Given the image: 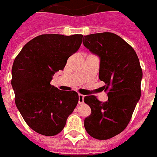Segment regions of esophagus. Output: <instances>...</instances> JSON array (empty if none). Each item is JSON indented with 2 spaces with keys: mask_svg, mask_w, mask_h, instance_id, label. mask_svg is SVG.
<instances>
[{
  "mask_svg": "<svg viewBox=\"0 0 157 157\" xmlns=\"http://www.w3.org/2000/svg\"><path fill=\"white\" fill-rule=\"evenodd\" d=\"M78 96H79V100H78L79 104H82V103H84V98H85V96L82 95V94H79Z\"/></svg>",
  "mask_w": 157,
  "mask_h": 157,
  "instance_id": "esophagus-1",
  "label": "esophagus"
}]
</instances>
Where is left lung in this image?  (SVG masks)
<instances>
[{"label":"left lung","mask_w":157,"mask_h":157,"mask_svg":"<svg viewBox=\"0 0 157 157\" xmlns=\"http://www.w3.org/2000/svg\"><path fill=\"white\" fill-rule=\"evenodd\" d=\"M83 44L100 58L99 79L108 92L105 102L94 95L85 97L91 114L84 125L93 138L108 140L123 132L132 118L141 96L142 68L135 50L114 33L89 34Z\"/></svg>","instance_id":"1"}]
</instances>
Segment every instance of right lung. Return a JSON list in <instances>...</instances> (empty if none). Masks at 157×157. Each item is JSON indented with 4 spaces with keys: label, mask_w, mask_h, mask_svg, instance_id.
Instances as JSON below:
<instances>
[{
    "label": "right lung",
    "mask_w": 157,
    "mask_h": 157,
    "mask_svg": "<svg viewBox=\"0 0 157 157\" xmlns=\"http://www.w3.org/2000/svg\"><path fill=\"white\" fill-rule=\"evenodd\" d=\"M82 38V34H41L28 42L15 58L11 81L15 104L37 133L46 136L59 133L78 103L76 92L58 90L51 81L78 51Z\"/></svg>",
    "instance_id": "add662e5"
}]
</instances>
